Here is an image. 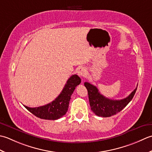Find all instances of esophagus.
I'll return each mask as SVG.
<instances>
[{"label": "esophagus", "instance_id": "34e87169", "mask_svg": "<svg viewBox=\"0 0 152 152\" xmlns=\"http://www.w3.org/2000/svg\"><path fill=\"white\" fill-rule=\"evenodd\" d=\"M86 73V69L85 67H79L78 70H77V74L80 76V77H83L85 75Z\"/></svg>", "mask_w": 152, "mask_h": 152}]
</instances>
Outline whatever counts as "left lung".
I'll return each instance as SVG.
<instances>
[{
  "label": "left lung",
  "instance_id": "1",
  "mask_svg": "<svg viewBox=\"0 0 152 152\" xmlns=\"http://www.w3.org/2000/svg\"><path fill=\"white\" fill-rule=\"evenodd\" d=\"M88 91V99L91 110L96 115L100 117H107L115 115L125 107L134 96L137 88L133 91L129 96L122 100H111L100 94L95 86L88 82L85 83Z\"/></svg>",
  "mask_w": 152,
  "mask_h": 152
}]
</instances>
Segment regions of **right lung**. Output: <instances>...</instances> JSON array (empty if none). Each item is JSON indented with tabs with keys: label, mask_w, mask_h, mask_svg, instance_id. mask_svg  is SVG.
Returning a JSON list of instances; mask_svg holds the SVG:
<instances>
[{
	"label": "right lung",
	"mask_w": 152,
	"mask_h": 152,
	"mask_svg": "<svg viewBox=\"0 0 152 152\" xmlns=\"http://www.w3.org/2000/svg\"><path fill=\"white\" fill-rule=\"evenodd\" d=\"M80 81L81 80L78 75H73L67 80L60 95L50 103L37 107L23 106L27 110L39 118L47 120L58 119L66 113L71 96L75 87L80 84Z\"/></svg>",
	"instance_id": "obj_1"
}]
</instances>
